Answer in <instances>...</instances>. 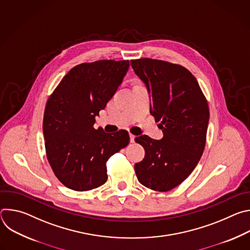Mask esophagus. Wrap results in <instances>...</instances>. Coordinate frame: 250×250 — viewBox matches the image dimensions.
<instances>
[{
	"instance_id": "34e87169",
	"label": "esophagus",
	"mask_w": 250,
	"mask_h": 250,
	"mask_svg": "<svg viewBox=\"0 0 250 250\" xmlns=\"http://www.w3.org/2000/svg\"><path fill=\"white\" fill-rule=\"evenodd\" d=\"M129 138H130V142H131V144H133V142H134V139H135V135H133V134L129 133Z\"/></svg>"
}]
</instances>
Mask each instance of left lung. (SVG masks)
Instances as JSON below:
<instances>
[{"label": "left lung", "instance_id": "left-lung-1", "mask_svg": "<svg viewBox=\"0 0 250 250\" xmlns=\"http://www.w3.org/2000/svg\"><path fill=\"white\" fill-rule=\"evenodd\" d=\"M134 73L146 84L151 99L150 114L160 122L163 137H135L145 158L135 163L136 177L144 186L167 192L193 172L204 152L209 112L197 79L188 69L166 61L130 60Z\"/></svg>", "mask_w": 250, "mask_h": 250}]
</instances>
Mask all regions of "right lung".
I'll return each mask as SVG.
<instances>
[{
    "label": "right lung",
    "mask_w": 250,
    "mask_h": 250,
    "mask_svg": "<svg viewBox=\"0 0 250 250\" xmlns=\"http://www.w3.org/2000/svg\"><path fill=\"white\" fill-rule=\"evenodd\" d=\"M128 60H99L71 69L49 97L43 117L47 160L58 180L89 191L108 179L105 163L129 142L126 130L106 133L95 118L117 92Z\"/></svg>",
    "instance_id": "add662e5"
}]
</instances>
